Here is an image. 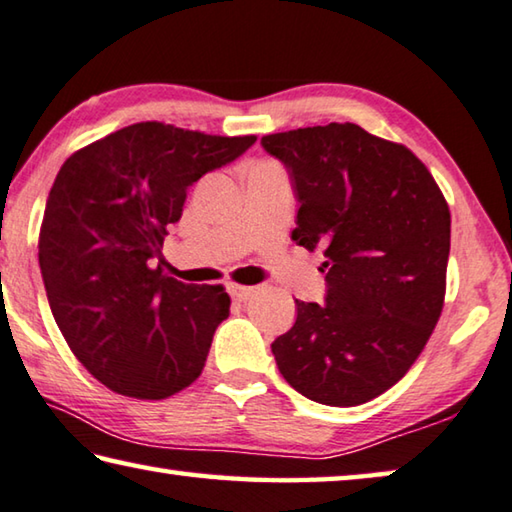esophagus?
Wrapping results in <instances>:
<instances>
[{
  "instance_id": "esophagus-1",
  "label": "esophagus",
  "mask_w": 512,
  "mask_h": 512,
  "mask_svg": "<svg viewBox=\"0 0 512 512\" xmlns=\"http://www.w3.org/2000/svg\"><path fill=\"white\" fill-rule=\"evenodd\" d=\"M227 291H230V296H232L234 300H248L250 296L255 294V287L237 285V282H230V285H227Z\"/></svg>"
}]
</instances>
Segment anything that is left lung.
<instances>
[{
  "instance_id": "obj_1",
  "label": "left lung",
  "mask_w": 512,
  "mask_h": 512,
  "mask_svg": "<svg viewBox=\"0 0 512 512\" xmlns=\"http://www.w3.org/2000/svg\"><path fill=\"white\" fill-rule=\"evenodd\" d=\"M300 202L298 246L323 250L326 305L296 300V323L271 344L287 383L337 408L399 383L440 319L451 212L405 145L353 123L262 136Z\"/></svg>"
}]
</instances>
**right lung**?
Listing matches in <instances>:
<instances>
[{
	"mask_svg": "<svg viewBox=\"0 0 512 512\" xmlns=\"http://www.w3.org/2000/svg\"><path fill=\"white\" fill-rule=\"evenodd\" d=\"M255 141L150 120L61 166L40 225V273L70 351L111 392L161 401L202 373L230 296L170 278L161 246L186 189Z\"/></svg>",
	"mask_w": 512,
	"mask_h": 512,
	"instance_id": "add662e5",
	"label": "right lung"
}]
</instances>
